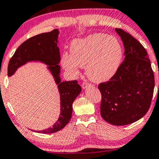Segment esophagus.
<instances>
[{"mask_svg":"<svg viewBox=\"0 0 159 159\" xmlns=\"http://www.w3.org/2000/svg\"><path fill=\"white\" fill-rule=\"evenodd\" d=\"M90 84H89L88 82H84L83 84H82V88L83 89H86L87 88V87H88V86H90Z\"/></svg>","mask_w":159,"mask_h":159,"instance_id":"34e87169","label":"esophagus"}]
</instances>
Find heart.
Returning <instances> with one entry per match:
<instances>
[{"label":"heart","instance_id":"obj_1","mask_svg":"<svg viewBox=\"0 0 159 159\" xmlns=\"http://www.w3.org/2000/svg\"><path fill=\"white\" fill-rule=\"evenodd\" d=\"M71 54L63 53V67L72 75L79 73L80 67H86V74L93 82L108 81L116 74L123 57L119 40L105 34H94L71 43Z\"/></svg>","mask_w":159,"mask_h":159}]
</instances>
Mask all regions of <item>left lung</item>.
Here are the masks:
<instances>
[{"label": "left lung", "mask_w": 159, "mask_h": 159, "mask_svg": "<svg viewBox=\"0 0 159 159\" xmlns=\"http://www.w3.org/2000/svg\"><path fill=\"white\" fill-rule=\"evenodd\" d=\"M123 43L124 61L110 81L101 83L100 111L105 121L125 125L141 119L151 105L155 81L148 54L139 42L115 29Z\"/></svg>", "instance_id": "left-lung-1"}]
</instances>
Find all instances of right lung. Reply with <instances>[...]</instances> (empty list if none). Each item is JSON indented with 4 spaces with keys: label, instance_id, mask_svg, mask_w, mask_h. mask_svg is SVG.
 Listing matches in <instances>:
<instances>
[{
    "label": "right lung",
    "instance_id": "right-lung-1",
    "mask_svg": "<svg viewBox=\"0 0 159 159\" xmlns=\"http://www.w3.org/2000/svg\"><path fill=\"white\" fill-rule=\"evenodd\" d=\"M59 30L43 33L33 36L21 44L12 57L8 65V76L15 74L18 69L28 62H40L47 65L52 75L61 99V113L57 121L52 127L41 131H34L42 134H52L63 129L72 117V104L81 92L77 81H62L61 78L60 49L57 46Z\"/></svg>",
    "mask_w": 159,
    "mask_h": 159
}]
</instances>
